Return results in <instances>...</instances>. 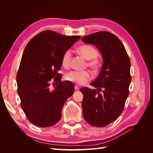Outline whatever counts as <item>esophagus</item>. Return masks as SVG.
<instances>
[{
	"instance_id": "obj_1",
	"label": "esophagus",
	"mask_w": 153,
	"mask_h": 153,
	"mask_svg": "<svg viewBox=\"0 0 153 153\" xmlns=\"http://www.w3.org/2000/svg\"><path fill=\"white\" fill-rule=\"evenodd\" d=\"M74 88H75V89H76V90H79V87H78V86H77V85H75Z\"/></svg>"
}]
</instances>
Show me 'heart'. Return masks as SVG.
Masks as SVG:
<instances>
[{
    "mask_svg": "<svg viewBox=\"0 0 153 153\" xmlns=\"http://www.w3.org/2000/svg\"><path fill=\"white\" fill-rule=\"evenodd\" d=\"M77 51L86 58L90 60L87 65L93 70H98L100 66V62L97 58L98 52L97 49L91 45H83L77 48ZM71 58V53L70 50H67L62 55V64L64 68H69ZM92 78V76L89 71H71L65 75V79L68 82H72L78 85H83L88 82Z\"/></svg>",
    "mask_w": 153,
    "mask_h": 153,
    "instance_id": "obj_1",
    "label": "heart"
}]
</instances>
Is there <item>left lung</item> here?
I'll return each instance as SVG.
<instances>
[{
  "label": "left lung",
  "mask_w": 153,
  "mask_h": 153,
  "mask_svg": "<svg viewBox=\"0 0 153 153\" xmlns=\"http://www.w3.org/2000/svg\"><path fill=\"white\" fill-rule=\"evenodd\" d=\"M82 40L96 46L103 59L98 77L91 83L97 90L80 89L83 118L90 125L104 127L114 122L124 108L131 80L130 60L122 41L110 32H96Z\"/></svg>",
  "instance_id": "8db88e82"
}]
</instances>
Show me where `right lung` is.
<instances>
[{
    "mask_svg": "<svg viewBox=\"0 0 153 153\" xmlns=\"http://www.w3.org/2000/svg\"><path fill=\"white\" fill-rule=\"evenodd\" d=\"M80 37L46 30L35 35L25 47L16 82L22 108L33 124L46 128L60 120L63 106L74 94V86L71 82H62L58 71L63 54ZM53 78L59 83L52 89Z\"/></svg>",
    "mask_w": 153,
    "mask_h": 153,
    "instance_id": "right-lung-1",
    "label": "right lung"
}]
</instances>
